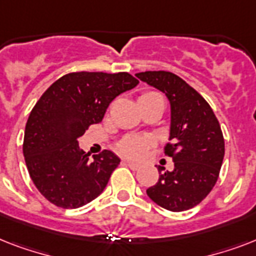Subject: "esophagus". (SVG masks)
I'll list each match as a JSON object with an SVG mask.
<instances>
[{
  "mask_svg": "<svg viewBox=\"0 0 256 256\" xmlns=\"http://www.w3.org/2000/svg\"><path fill=\"white\" fill-rule=\"evenodd\" d=\"M124 162H126V164H128V168H132V170H138V168H140V164H134V162H132V160H124Z\"/></svg>",
  "mask_w": 256,
  "mask_h": 256,
  "instance_id": "obj_1",
  "label": "esophagus"
}]
</instances>
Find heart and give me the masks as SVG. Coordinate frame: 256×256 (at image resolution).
I'll use <instances>...</instances> for the list:
<instances>
[{
    "mask_svg": "<svg viewBox=\"0 0 256 256\" xmlns=\"http://www.w3.org/2000/svg\"><path fill=\"white\" fill-rule=\"evenodd\" d=\"M156 98H162L158 92H148L140 94L138 98L140 100H156ZM152 146V142L146 138H140V136H126L124 140H120V152L126 156L134 158V160H140L144 156V152H148V148Z\"/></svg>",
    "mask_w": 256,
    "mask_h": 256,
    "instance_id": "b5f03b06",
    "label": "heart"
}]
</instances>
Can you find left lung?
I'll list each match as a JSON object with an SVG mask.
<instances>
[{"label": "left lung", "instance_id": "1", "mask_svg": "<svg viewBox=\"0 0 256 256\" xmlns=\"http://www.w3.org/2000/svg\"><path fill=\"white\" fill-rule=\"evenodd\" d=\"M136 77L164 92L170 102V144L164 154L174 170L158 168L160 179L148 187V198L168 211L199 204L218 180L224 156V140L212 108L195 88L170 72H144Z\"/></svg>", "mask_w": 256, "mask_h": 256}]
</instances>
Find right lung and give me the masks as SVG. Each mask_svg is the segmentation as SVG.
I'll list each match as a JSON object with an SVG mask.
<instances>
[{
    "mask_svg": "<svg viewBox=\"0 0 256 256\" xmlns=\"http://www.w3.org/2000/svg\"><path fill=\"white\" fill-rule=\"evenodd\" d=\"M140 84L128 73H69L38 100L25 128L24 156L30 178L50 203L78 208L104 190L120 160L110 150L88 158L78 138L104 118L116 96Z\"/></svg>",
    "mask_w": 256,
    "mask_h": 256,
    "instance_id": "1",
    "label": "right lung"
}]
</instances>
